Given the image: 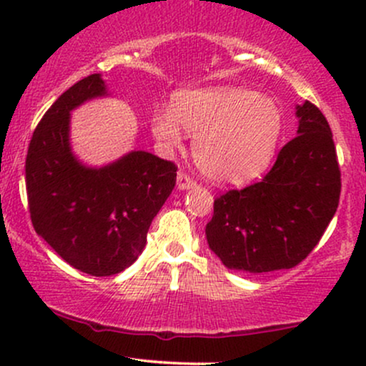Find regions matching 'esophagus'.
<instances>
[{
  "instance_id": "1",
  "label": "esophagus",
  "mask_w": 366,
  "mask_h": 366,
  "mask_svg": "<svg viewBox=\"0 0 366 366\" xmlns=\"http://www.w3.org/2000/svg\"><path fill=\"white\" fill-rule=\"evenodd\" d=\"M196 186V182L189 177L187 174H184V172H179L177 175V189L179 191H187V189H192Z\"/></svg>"
}]
</instances>
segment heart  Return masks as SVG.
Here are the masks:
<instances>
[{"label": "heart", "mask_w": 366, "mask_h": 366, "mask_svg": "<svg viewBox=\"0 0 366 366\" xmlns=\"http://www.w3.org/2000/svg\"><path fill=\"white\" fill-rule=\"evenodd\" d=\"M196 137L194 158L208 179L241 186L263 174L282 136V113L272 98L237 86L180 91L172 108L151 115V132L167 151Z\"/></svg>", "instance_id": "b5f03b06"}]
</instances>
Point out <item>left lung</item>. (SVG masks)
<instances>
[{"label":"left lung","mask_w":366,"mask_h":366,"mask_svg":"<svg viewBox=\"0 0 366 366\" xmlns=\"http://www.w3.org/2000/svg\"><path fill=\"white\" fill-rule=\"evenodd\" d=\"M297 136L280 149L262 182L225 192L207 225L209 249L230 270L292 268L312 253L341 196V170L323 113L296 107Z\"/></svg>","instance_id":"8db88e82"}]
</instances>
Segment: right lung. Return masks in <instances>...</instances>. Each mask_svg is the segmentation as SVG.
Segmentation results:
<instances>
[{
  "mask_svg": "<svg viewBox=\"0 0 366 366\" xmlns=\"http://www.w3.org/2000/svg\"><path fill=\"white\" fill-rule=\"evenodd\" d=\"M103 96L108 87L102 74L63 92L36 127L25 159L36 232L66 263L94 277L120 274L136 262L177 177L174 163L148 151H130L103 167L75 157L70 113Z\"/></svg>",
  "mask_w": 366,
  "mask_h": 366,
  "instance_id": "1",
  "label": "right lung"
}]
</instances>
